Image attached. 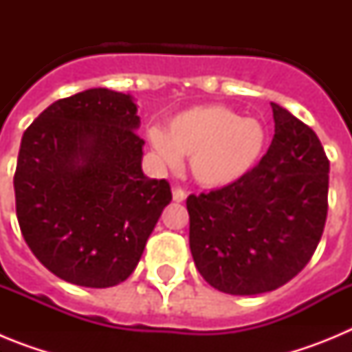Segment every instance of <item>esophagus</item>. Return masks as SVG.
Masks as SVG:
<instances>
[{
  "instance_id": "obj_1",
  "label": "esophagus",
  "mask_w": 352,
  "mask_h": 352,
  "mask_svg": "<svg viewBox=\"0 0 352 352\" xmlns=\"http://www.w3.org/2000/svg\"><path fill=\"white\" fill-rule=\"evenodd\" d=\"M173 199L176 201V203H183L186 199V192L182 190V188H178V186H174L173 188Z\"/></svg>"
}]
</instances>
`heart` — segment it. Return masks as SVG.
<instances>
[{
  "label": "heart",
  "instance_id": "1",
  "mask_svg": "<svg viewBox=\"0 0 352 352\" xmlns=\"http://www.w3.org/2000/svg\"><path fill=\"white\" fill-rule=\"evenodd\" d=\"M148 139L164 166L174 169L182 157H190L195 182L222 188L259 164L268 132L257 118H241L226 105H201L170 118L167 130L151 126Z\"/></svg>",
  "mask_w": 352,
  "mask_h": 352
}]
</instances>
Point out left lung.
Segmentation results:
<instances>
[{
    "label": "left lung",
    "mask_w": 352,
    "mask_h": 352,
    "mask_svg": "<svg viewBox=\"0 0 352 352\" xmlns=\"http://www.w3.org/2000/svg\"><path fill=\"white\" fill-rule=\"evenodd\" d=\"M275 135L239 182L190 195V252L211 287L234 296L287 284L316 252L328 213L329 162L310 126L272 104Z\"/></svg>",
    "instance_id": "1"
}]
</instances>
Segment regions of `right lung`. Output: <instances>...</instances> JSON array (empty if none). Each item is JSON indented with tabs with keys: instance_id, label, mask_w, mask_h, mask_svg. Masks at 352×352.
Instances as JSON below:
<instances>
[{
	"instance_id": "1",
	"label": "right lung",
	"mask_w": 352,
	"mask_h": 352,
	"mask_svg": "<svg viewBox=\"0 0 352 352\" xmlns=\"http://www.w3.org/2000/svg\"><path fill=\"white\" fill-rule=\"evenodd\" d=\"M139 126L130 93L93 88L49 105L24 132L17 220L61 280L96 289L126 280L170 203L169 183L142 173Z\"/></svg>"
}]
</instances>
